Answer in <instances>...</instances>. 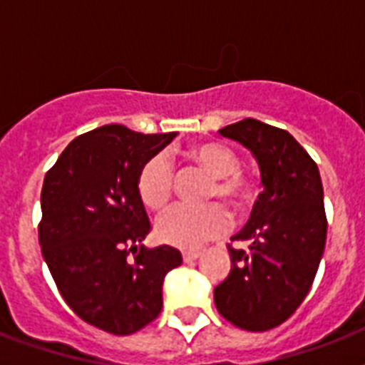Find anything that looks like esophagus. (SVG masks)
<instances>
[{
    "label": "esophagus",
    "instance_id": "esophagus-1",
    "mask_svg": "<svg viewBox=\"0 0 365 365\" xmlns=\"http://www.w3.org/2000/svg\"><path fill=\"white\" fill-rule=\"evenodd\" d=\"M182 255H183V261H185V263H191V261H195L197 257H199L200 252H197V250H189V252H183Z\"/></svg>",
    "mask_w": 365,
    "mask_h": 365
}]
</instances>
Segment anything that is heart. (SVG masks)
Returning <instances> with one entry per match:
<instances>
[{"label":"heart","mask_w":365,"mask_h":365,"mask_svg":"<svg viewBox=\"0 0 365 365\" xmlns=\"http://www.w3.org/2000/svg\"><path fill=\"white\" fill-rule=\"evenodd\" d=\"M191 159L205 168L214 182L206 199H225L233 208H244L250 202L252 187L248 178L239 172V157L220 143H199L189 149ZM140 199L151 210H163L174 193V163L170 155L160 151L149 157L136 178ZM231 227L227 208L220 202L205 206L176 205L157 220V237L160 242L176 248H199L208 240H216Z\"/></svg>","instance_id":"obj_1"}]
</instances>
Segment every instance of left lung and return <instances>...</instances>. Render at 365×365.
I'll return each instance as SVG.
<instances>
[{
	"mask_svg": "<svg viewBox=\"0 0 365 365\" xmlns=\"http://www.w3.org/2000/svg\"><path fill=\"white\" fill-rule=\"evenodd\" d=\"M257 159L263 191L248 223L231 240V272L214 289L225 320L246 331L284 324L309 294L326 248L328 220L320 172L289 132L257 119L223 126Z\"/></svg>",
	"mask_w": 365,
	"mask_h": 365,
	"instance_id": "1",
	"label": "left lung"
}]
</instances>
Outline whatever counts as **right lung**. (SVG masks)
Wrapping results in <instances>:
<instances>
[{"mask_svg": "<svg viewBox=\"0 0 365 365\" xmlns=\"http://www.w3.org/2000/svg\"><path fill=\"white\" fill-rule=\"evenodd\" d=\"M176 132L106 125L68 143L45 174L39 246L71 311L113 335L145 328L163 309V280L182 265L170 246H138L151 231L136 178Z\"/></svg>", "mask_w": 365, "mask_h": 365, "instance_id": "add662e5", "label": "right lung"}]
</instances>
